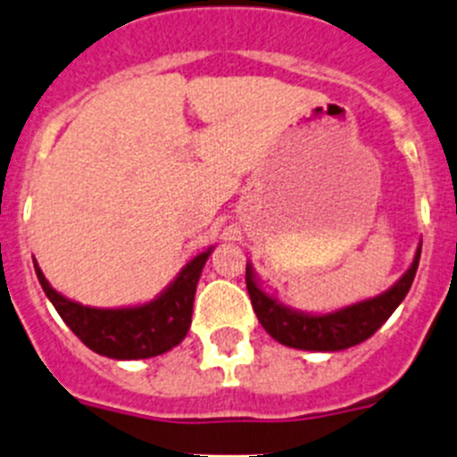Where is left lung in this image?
Segmentation results:
<instances>
[{
  "label": "left lung",
  "instance_id": "1",
  "mask_svg": "<svg viewBox=\"0 0 457 457\" xmlns=\"http://www.w3.org/2000/svg\"><path fill=\"white\" fill-rule=\"evenodd\" d=\"M422 245H418L411 268L395 281V286L370 299L339 308L335 312L312 314L283 305L277 296H270L256 281L252 263L245 265L247 295L252 299L256 317L270 337L283 346L299 348V351L335 353L344 351L366 341L382 328V323L395 312L397 305L409 295L411 283L420 265Z\"/></svg>",
  "mask_w": 457,
  "mask_h": 457
}]
</instances>
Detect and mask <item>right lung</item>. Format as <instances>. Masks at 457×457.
Returning a JSON list of instances; mask_svg holds the SVG:
<instances>
[{"label": "right lung", "instance_id": "obj_1", "mask_svg": "<svg viewBox=\"0 0 457 457\" xmlns=\"http://www.w3.org/2000/svg\"><path fill=\"white\" fill-rule=\"evenodd\" d=\"M212 250L194 256L156 299L129 308H91L66 299L46 281L37 261L33 263L48 301L84 346L111 360H147L171 351L187 335L198 278Z\"/></svg>", "mask_w": 457, "mask_h": 457}]
</instances>
